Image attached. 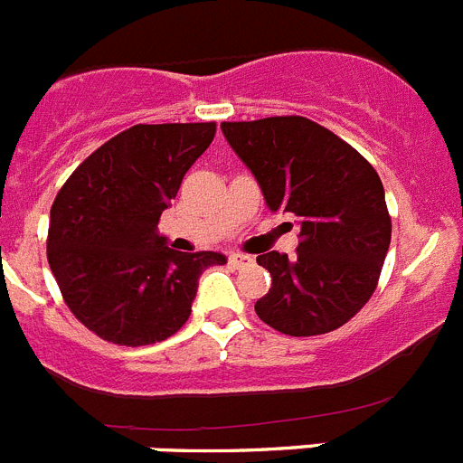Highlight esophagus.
Here are the masks:
<instances>
[{
	"instance_id": "1",
	"label": "esophagus",
	"mask_w": 463,
	"mask_h": 463,
	"mask_svg": "<svg viewBox=\"0 0 463 463\" xmlns=\"http://www.w3.org/2000/svg\"><path fill=\"white\" fill-rule=\"evenodd\" d=\"M229 264L234 269H243L248 267V264H252V257L241 255V252H232V255H229Z\"/></svg>"
}]
</instances>
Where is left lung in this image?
I'll list each match as a JSON object with an SVG mask.
<instances>
[{"label":"left lung","instance_id":"obj_1","mask_svg":"<svg viewBox=\"0 0 463 463\" xmlns=\"http://www.w3.org/2000/svg\"><path fill=\"white\" fill-rule=\"evenodd\" d=\"M220 129L267 206L294 215L301 236L294 257H257L271 273V289L255 304L260 320L289 336L343 326L371 298L390 250L380 175L353 146L306 118L222 122Z\"/></svg>","mask_w":463,"mask_h":463}]
</instances>
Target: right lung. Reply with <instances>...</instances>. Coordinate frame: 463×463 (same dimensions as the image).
I'll list each match as a JSON object with an SVG mask.
<instances>
[{
    "label": "right lung",
    "instance_id": "right-lung-1",
    "mask_svg": "<svg viewBox=\"0 0 463 463\" xmlns=\"http://www.w3.org/2000/svg\"><path fill=\"white\" fill-rule=\"evenodd\" d=\"M215 122L134 125L94 150L57 194L48 264L71 313L104 341L150 345L181 329L199 276L222 252H181L157 232Z\"/></svg>",
    "mask_w": 463,
    "mask_h": 463
}]
</instances>
